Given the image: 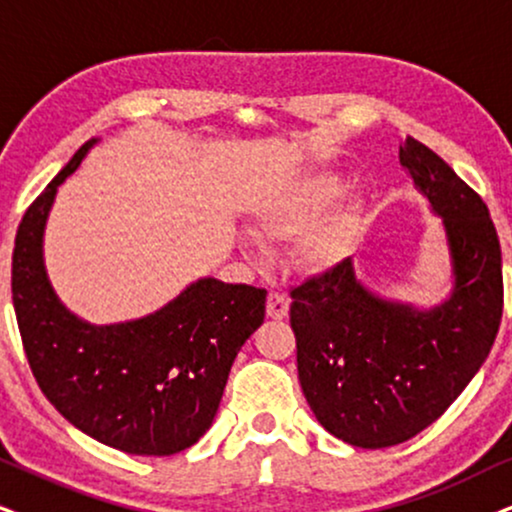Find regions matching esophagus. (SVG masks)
I'll use <instances>...</instances> for the list:
<instances>
[{
	"label": "esophagus",
	"instance_id": "1",
	"mask_svg": "<svg viewBox=\"0 0 512 512\" xmlns=\"http://www.w3.org/2000/svg\"><path fill=\"white\" fill-rule=\"evenodd\" d=\"M288 309H290V302H288L286 295L269 293V297H267V316H269V319H274V321L286 319Z\"/></svg>",
	"mask_w": 512,
	"mask_h": 512
}]
</instances>
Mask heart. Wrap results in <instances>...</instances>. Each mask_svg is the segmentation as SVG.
I'll return each instance as SVG.
<instances>
[{
    "label": "heart",
    "instance_id": "heart-1",
    "mask_svg": "<svg viewBox=\"0 0 512 512\" xmlns=\"http://www.w3.org/2000/svg\"><path fill=\"white\" fill-rule=\"evenodd\" d=\"M345 186L340 174L319 172L264 198L255 208L252 234L264 245H276L295 241L307 230L297 243V260L309 274H331L352 255L364 222L357 200L332 204Z\"/></svg>",
    "mask_w": 512,
    "mask_h": 512
}]
</instances>
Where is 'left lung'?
Listing matches in <instances>:
<instances>
[{
  "instance_id": "left-lung-1",
  "label": "left lung",
  "mask_w": 512,
  "mask_h": 512,
  "mask_svg": "<svg viewBox=\"0 0 512 512\" xmlns=\"http://www.w3.org/2000/svg\"><path fill=\"white\" fill-rule=\"evenodd\" d=\"M399 163L442 219L449 295L432 307L387 300L359 281L349 257L290 293L309 409L361 449L401 444L435 423L487 361L503 314L501 243L484 200L413 137Z\"/></svg>"
}]
</instances>
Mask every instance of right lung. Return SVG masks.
<instances>
[{"label": "right lung", "instance_id": "right-lung-1", "mask_svg": "<svg viewBox=\"0 0 512 512\" xmlns=\"http://www.w3.org/2000/svg\"><path fill=\"white\" fill-rule=\"evenodd\" d=\"M96 141L70 158L18 226V331L37 385L68 423L125 454L170 456L210 430L236 354L262 326L267 290L203 276L141 319L96 326L70 312L44 267V229L58 186Z\"/></svg>", "mask_w": 512, "mask_h": 512}]
</instances>
